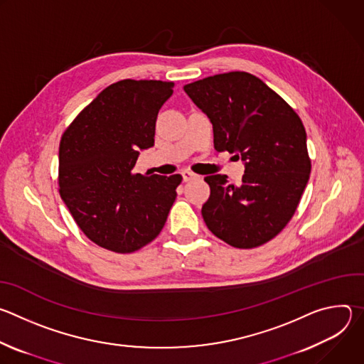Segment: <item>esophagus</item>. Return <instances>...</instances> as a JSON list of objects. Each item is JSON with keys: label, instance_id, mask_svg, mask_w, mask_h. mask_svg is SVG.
Wrapping results in <instances>:
<instances>
[{"label": "esophagus", "instance_id": "obj_1", "mask_svg": "<svg viewBox=\"0 0 364 364\" xmlns=\"http://www.w3.org/2000/svg\"><path fill=\"white\" fill-rule=\"evenodd\" d=\"M181 176H183V181H190V180L196 178V174H193V173H191V171H188V170L181 171Z\"/></svg>", "mask_w": 364, "mask_h": 364}]
</instances>
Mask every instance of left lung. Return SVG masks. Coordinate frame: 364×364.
<instances>
[{
	"label": "left lung",
	"mask_w": 364,
	"mask_h": 364,
	"mask_svg": "<svg viewBox=\"0 0 364 364\" xmlns=\"http://www.w3.org/2000/svg\"><path fill=\"white\" fill-rule=\"evenodd\" d=\"M210 119L218 151L245 166L242 184L207 176L210 197L201 207L209 230L230 246L256 247L294 216L311 173L305 128L288 103L246 72L215 75L184 86Z\"/></svg>",
	"instance_id": "obj_1"
}]
</instances>
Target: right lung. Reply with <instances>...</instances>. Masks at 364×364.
<instances>
[{
  "label": "right lung",
  "mask_w": 364,
  "mask_h": 364,
  "mask_svg": "<svg viewBox=\"0 0 364 364\" xmlns=\"http://www.w3.org/2000/svg\"><path fill=\"white\" fill-rule=\"evenodd\" d=\"M173 82L121 80L103 89L65 131L59 146L60 196L96 245L131 253L163 230L183 177L134 174L154 145L155 121Z\"/></svg>",
  "instance_id": "1"
}]
</instances>
